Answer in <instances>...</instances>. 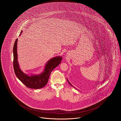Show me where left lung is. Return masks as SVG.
I'll return each instance as SVG.
<instances>
[{
	"mask_svg": "<svg viewBox=\"0 0 121 121\" xmlns=\"http://www.w3.org/2000/svg\"><path fill=\"white\" fill-rule=\"evenodd\" d=\"M67 81H68V82H69V84H70V85H71V86H72V84H71V83H70V82H69V81H68V79H67Z\"/></svg>",
	"mask_w": 121,
	"mask_h": 121,
	"instance_id": "1",
	"label": "left lung"
}]
</instances>
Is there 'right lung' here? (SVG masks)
Here are the masks:
<instances>
[{
	"label": "right lung",
	"mask_w": 121,
	"mask_h": 121,
	"mask_svg": "<svg viewBox=\"0 0 121 121\" xmlns=\"http://www.w3.org/2000/svg\"><path fill=\"white\" fill-rule=\"evenodd\" d=\"M22 33V31L21 32L20 35ZM17 39L13 48V69L16 76L28 88L39 89L44 87L47 84L52 70L61 63L62 57L60 56L55 57L49 60L46 64L45 69L42 73L39 75L29 76L24 73L19 69L17 59Z\"/></svg>",
	"instance_id": "obj_1"
}]
</instances>
